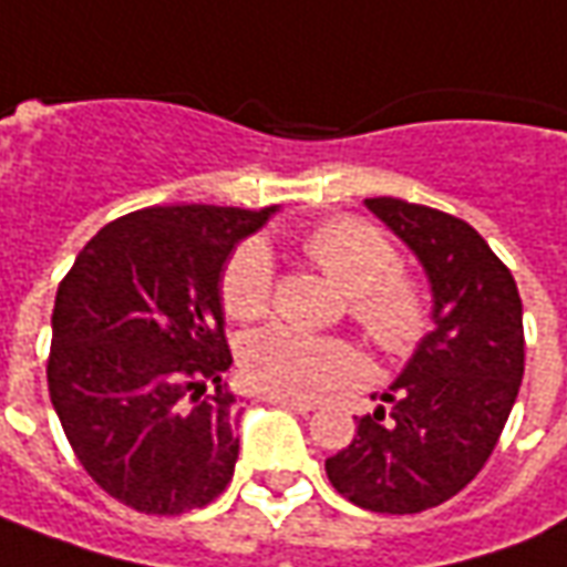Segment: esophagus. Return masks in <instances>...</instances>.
<instances>
[{
  "instance_id": "obj_1",
  "label": "esophagus",
  "mask_w": 567,
  "mask_h": 567,
  "mask_svg": "<svg viewBox=\"0 0 567 567\" xmlns=\"http://www.w3.org/2000/svg\"><path fill=\"white\" fill-rule=\"evenodd\" d=\"M264 402H270V405L291 408V411H297V414H310V411H316V402H310V399H295V395L264 393Z\"/></svg>"
}]
</instances>
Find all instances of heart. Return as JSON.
Here are the masks:
<instances>
[{"mask_svg": "<svg viewBox=\"0 0 567 567\" xmlns=\"http://www.w3.org/2000/svg\"><path fill=\"white\" fill-rule=\"evenodd\" d=\"M300 248L340 291H347L350 319L380 352L408 355L417 350L433 322V303L421 279L399 270V251L378 227L355 217H338L312 227L300 239ZM272 285V251L260 239H248L227 260L220 282L224 310L239 322L267 316ZM239 359L245 378L257 390L295 399H319L365 371L352 343L307 334L291 324L255 331L245 338Z\"/></svg>", "mask_w": 567, "mask_h": 567, "instance_id": "b5f03b06", "label": "heart"}]
</instances>
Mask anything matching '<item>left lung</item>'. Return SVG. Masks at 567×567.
Here are the masks:
<instances>
[{"instance_id": "left-lung-1", "label": "left lung", "mask_w": 567, "mask_h": 567, "mask_svg": "<svg viewBox=\"0 0 567 567\" xmlns=\"http://www.w3.org/2000/svg\"><path fill=\"white\" fill-rule=\"evenodd\" d=\"M374 215L417 255L433 291V331L374 414L324 461L362 509L408 516L445 504L485 466L525 374L522 297L506 264L466 220L378 196Z\"/></svg>"}]
</instances>
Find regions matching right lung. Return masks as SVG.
Masks as SVG:
<instances>
[{
    "mask_svg": "<svg viewBox=\"0 0 567 567\" xmlns=\"http://www.w3.org/2000/svg\"><path fill=\"white\" fill-rule=\"evenodd\" d=\"M260 212L144 208L106 224L63 276L51 312V405L79 463L118 504L181 516L227 488L239 402L220 276Z\"/></svg>",
    "mask_w": 567,
    "mask_h": 567,
    "instance_id": "obj_1",
    "label": "right lung"
}]
</instances>
